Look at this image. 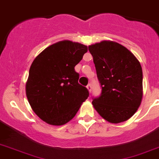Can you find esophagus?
<instances>
[{"label":"esophagus","instance_id":"1","mask_svg":"<svg viewBox=\"0 0 159 159\" xmlns=\"http://www.w3.org/2000/svg\"><path fill=\"white\" fill-rule=\"evenodd\" d=\"M87 89L89 90V92H92V85H91V84H89L87 85Z\"/></svg>","mask_w":159,"mask_h":159}]
</instances>
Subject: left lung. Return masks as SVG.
<instances>
[{
  "mask_svg": "<svg viewBox=\"0 0 159 159\" xmlns=\"http://www.w3.org/2000/svg\"><path fill=\"white\" fill-rule=\"evenodd\" d=\"M102 93L92 106L111 124L127 120L137 112L143 96L141 64L127 48L114 41L89 46Z\"/></svg>",
  "mask_w": 159,
  "mask_h": 159,
  "instance_id": "8db88e82",
  "label": "left lung"
}]
</instances>
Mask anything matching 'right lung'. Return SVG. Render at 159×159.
<instances>
[{"label": "right lung", "instance_id": "add662e5", "mask_svg": "<svg viewBox=\"0 0 159 159\" xmlns=\"http://www.w3.org/2000/svg\"><path fill=\"white\" fill-rule=\"evenodd\" d=\"M88 47L70 40L52 44L32 63L25 92L33 112L53 126L67 124L89 97V91L78 84L75 67Z\"/></svg>", "mask_w": 159, "mask_h": 159}]
</instances>
